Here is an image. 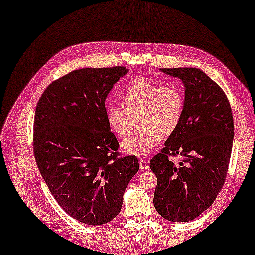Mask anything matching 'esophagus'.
Here are the masks:
<instances>
[{
  "instance_id": "34e87169",
  "label": "esophagus",
  "mask_w": 255,
  "mask_h": 255,
  "mask_svg": "<svg viewBox=\"0 0 255 255\" xmlns=\"http://www.w3.org/2000/svg\"><path fill=\"white\" fill-rule=\"evenodd\" d=\"M139 168L140 170H147L149 168V163H148V160L145 159V158H140L139 159Z\"/></svg>"
}]
</instances>
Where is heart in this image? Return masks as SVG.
I'll list each match as a JSON object with an SVG mask.
<instances>
[{
    "label": "heart",
    "instance_id": "1",
    "mask_svg": "<svg viewBox=\"0 0 255 255\" xmlns=\"http://www.w3.org/2000/svg\"><path fill=\"white\" fill-rule=\"evenodd\" d=\"M124 106L113 105L107 110V123L115 133L126 137L138 119L139 129L128 136L122 148L129 154H149L161 138L170 137L178 129L185 100L181 88L136 79L123 95Z\"/></svg>",
    "mask_w": 255,
    "mask_h": 255
}]
</instances>
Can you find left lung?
<instances>
[{
  "mask_svg": "<svg viewBox=\"0 0 255 255\" xmlns=\"http://www.w3.org/2000/svg\"><path fill=\"white\" fill-rule=\"evenodd\" d=\"M185 86L181 123L150 160L157 177L153 203L172 222H189L214 203L224 185L234 142V118L224 91L194 68L161 69ZM180 156L179 164L171 157Z\"/></svg>",
  "mask_w": 255,
  "mask_h": 255,
  "instance_id": "obj_1",
  "label": "left lung"
}]
</instances>
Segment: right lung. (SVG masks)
Instances as JSON below:
<instances>
[{
  "label": "right lung",
  "instance_id": "add662e5",
  "mask_svg": "<svg viewBox=\"0 0 255 255\" xmlns=\"http://www.w3.org/2000/svg\"><path fill=\"white\" fill-rule=\"evenodd\" d=\"M125 66L76 70L40 96L33 125V153L55 200L81 223L102 225L120 213L138 169L135 155L120 156L107 123L105 99Z\"/></svg>",
  "mask_w": 255,
  "mask_h": 255
}]
</instances>
